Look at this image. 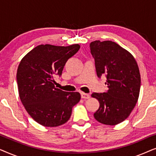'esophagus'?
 <instances>
[{"mask_svg":"<svg viewBox=\"0 0 156 156\" xmlns=\"http://www.w3.org/2000/svg\"><path fill=\"white\" fill-rule=\"evenodd\" d=\"M81 97H82V99H89V97H90V95H89V94L82 92V93H81Z\"/></svg>","mask_w":156,"mask_h":156,"instance_id":"1","label":"esophagus"}]
</instances>
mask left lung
<instances>
[{
    "mask_svg": "<svg viewBox=\"0 0 156 156\" xmlns=\"http://www.w3.org/2000/svg\"><path fill=\"white\" fill-rule=\"evenodd\" d=\"M90 50L95 61L97 76L106 75L108 90L91 97L99 102L94 114L99 123L114 126L126 119L139 97L140 75L135 58L116 42H91Z\"/></svg>",
    "mask_w": 156,
    "mask_h": 156,
    "instance_id": "8db88e82",
    "label": "left lung"
}]
</instances>
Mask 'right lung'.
<instances>
[{
    "mask_svg": "<svg viewBox=\"0 0 156 156\" xmlns=\"http://www.w3.org/2000/svg\"><path fill=\"white\" fill-rule=\"evenodd\" d=\"M80 48L78 44H40L21 59L16 76L19 97L28 114L40 125L64 124L71 116L72 107L80 101V93L64 91L53 83L54 76L62 75L67 61Z\"/></svg>",
    "mask_w": 156,
    "mask_h": 156,
    "instance_id": "1",
    "label": "right lung"
}]
</instances>
